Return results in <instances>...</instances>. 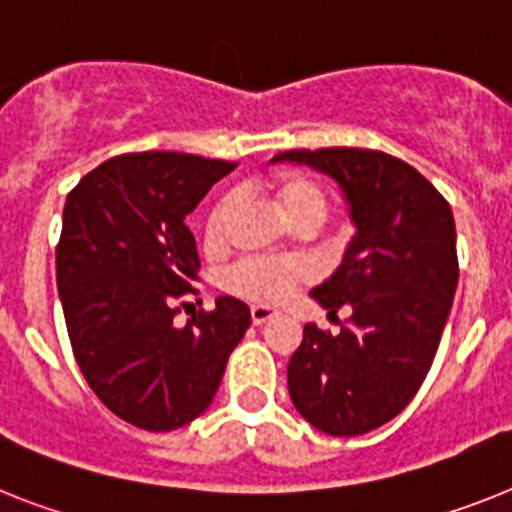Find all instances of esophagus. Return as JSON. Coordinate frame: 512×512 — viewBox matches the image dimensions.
Returning a JSON list of instances; mask_svg holds the SVG:
<instances>
[{
  "label": "esophagus",
  "mask_w": 512,
  "mask_h": 512,
  "mask_svg": "<svg viewBox=\"0 0 512 512\" xmlns=\"http://www.w3.org/2000/svg\"><path fill=\"white\" fill-rule=\"evenodd\" d=\"M281 312L273 307H263V304H257V307H252V322L255 325H265L268 320H273V317H278Z\"/></svg>",
  "instance_id": "obj_1"
}]
</instances>
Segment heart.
Masks as SVG:
<instances>
[{
	"label": "heart",
	"instance_id": "obj_1",
	"mask_svg": "<svg viewBox=\"0 0 512 512\" xmlns=\"http://www.w3.org/2000/svg\"><path fill=\"white\" fill-rule=\"evenodd\" d=\"M278 205H281L283 216L289 218V221L302 216V213H320V216H325V195L307 176H291V179H286L278 187ZM231 208H234V197L226 195L218 200L216 208L210 210L208 226H205V234H208L210 242L221 239ZM304 278H307V270L299 263L268 260V257H247V260H239L226 273V289L244 296L249 302L276 304L283 302Z\"/></svg>",
	"mask_w": 512,
	"mask_h": 512
}]
</instances>
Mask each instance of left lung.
<instances>
[{
    "label": "left lung",
    "mask_w": 512,
    "mask_h": 512,
    "mask_svg": "<svg viewBox=\"0 0 512 512\" xmlns=\"http://www.w3.org/2000/svg\"><path fill=\"white\" fill-rule=\"evenodd\" d=\"M341 187L354 239L336 273L309 296L341 333L304 325L289 362L296 411L325 435L356 437L401 414L435 362L458 286L455 221L414 166L367 148L286 150Z\"/></svg>",
    "instance_id": "1"
}]
</instances>
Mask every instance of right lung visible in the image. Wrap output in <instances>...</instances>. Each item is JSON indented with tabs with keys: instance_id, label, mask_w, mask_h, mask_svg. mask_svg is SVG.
Returning a JSON list of instances; mask_svg holds the SVG:
<instances>
[{
	"instance_id": "add662e5",
	"label": "right lung",
	"mask_w": 512,
	"mask_h": 512,
	"mask_svg": "<svg viewBox=\"0 0 512 512\" xmlns=\"http://www.w3.org/2000/svg\"><path fill=\"white\" fill-rule=\"evenodd\" d=\"M236 163L150 150L103 161L67 195L57 289L77 367L109 411L148 432L203 414L249 307L218 296L176 328L200 257L184 218Z\"/></svg>"
}]
</instances>
